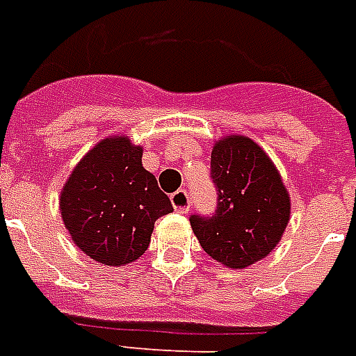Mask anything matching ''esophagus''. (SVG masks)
Masks as SVG:
<instances>
[{"instance_id":"esophagus-1","label":"esophagus","mask_w":356,"mask_h":356,"mask_svg":"<svg viewBox=\"0 0 356 356\" xmlns=\"http://www.w3.org/2000/svg\"><path fill=\"white\" fill-rule=\"evenodd\" d=\"M170 202H172V207H175L176 212H180V213H186L189 210V207H191L188 191H184V189H180V191H176V193L170 195Z\"/></svg>"}]
</instances>
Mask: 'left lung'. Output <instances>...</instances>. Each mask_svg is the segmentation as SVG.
<instances>
[{
  "label": "left lung",
  "instance_id": "8db88e82",
  "mask_svg": "<svg viewBox=\"0 0 356 356\" xmlns=\"http://www.w3.org/2000/svg\"><path fill=\"white\" fill-rule=\"evenodd\" d=\"M212 178L218 210L191 216L208 255L229 268H248L276 250L291 218V197L280 170L255 140L227 135L213 143Z\"/></svg>",
  "mask_w": 356,
  "mask_h": 356
}]
</instances>
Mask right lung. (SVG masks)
Masks as SVG:
<instances>
[{"label":"right lung","mask_w":356,"mask_h":356,"mask_svg":"<svg viewBox=\"0 0 356 356\" xmlns=\"http://www.w3.org/2000/svg\"><path fill=\"white\" fill-rule=\"evenodd\" d=\"M60 212L80 251L106 266H125L144 255L156 219L172 212V204L143 167V146L112 135L71 170Z\"/></svg>","instance_id":"right-lung-1"}]
</instances>
